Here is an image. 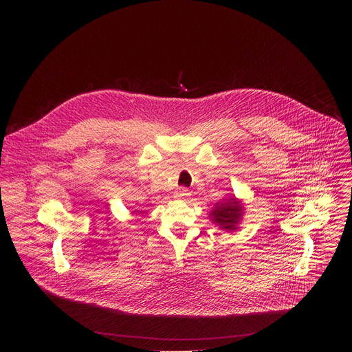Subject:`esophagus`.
Here are the masks:
<instances>
[{
	"mask_svg": "<svg viewBox=\"0 0 352 352\" xmlns=\"http://www.w3.org/2000/svg\"><path fill=\"white\" fill-rule=\"evenodd\" d=\"M189 195H190V192H189V189L185 188V186H179V188H177V190H175V196H177L178 199H186V197H189Z\"/></svg>",
	"mask_w": 352,
	"mask_h": 352,
	"instance_id": "1",
	"label": "esophagus"
}]
</instances>
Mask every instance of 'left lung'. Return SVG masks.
Here are the masks:
<instances>
[{"label":"left lung","instance_id":"8db88e82","mask_svg":"<svg viewBox=\"0 0 352 352\" xmlns=\"http://www.w3.org/2000/svg\"><path fill=\"white\" fill-rule=\"evenodd\" d=\"M241 209H242L241 205H238L236 200L231 197L227 200L226 204L217 205L216 209L213 210L212 216L214 219V223L221 226V228L234 230L235 224L238 223L239 217L242 216Z\"/></svg>","mask_w":352,"mask_h":352}]
</instances>
